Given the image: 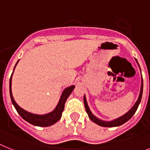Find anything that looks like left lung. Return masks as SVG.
I'll use <instances>...</instances> for the list:
<instances>
[{"instance_id":"left-lung-1","label":"left lung","mask_w":150,"mask_h":150,"mask_svg":"<svg viewBox=\"0 0 150 150\" xmlns=\"http://www.w3.org/2000/svg\"><path fill=\"white\" fill-rule=\"evenodd\" d=\"M136 62H137L138 65H139V63L137 60L136 59ZM140 69V68H139ZM141 71V70H140ZM141 80V87H140V91H139V97H138V99L136 101V103L133 104V106L129 110H128L125 114L124 115L120 116V117L116 118V119H114V120H110V121H108V120H103L100 118L97 117L96 116H94V114H92V112L91 111L90 108L88 107V102H87L86 100V97L85 95H84V104H85V110H86V112L88 113V117L90 118L91 120H92L94 123H95L96 124L99 126H101V127H119V126L122 125V124H125L126 122H127L128 120L130 119L133 116V114H135V112L137 111V108L139 107V103L141 101L142 98V95H143V78H142Z\"/></svg>"}]
</instances>
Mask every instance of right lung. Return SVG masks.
<instances>
[{
	"label": "right lung",
	"instance_id": "1",
	"mask_svg": "<svg viewBox=\"0 0 150 150\" xmlns=\"http://www.w3.org/2000/svg\"><path fill=\"white\" fill-rule=\"evenodd\" d=\"M18 61L17 62V63L15 65L13 71H14L15 68L17 66ZM13 72L10 79V95H11V99L12 101V104L14 106L15 109L17 110V113L20 114L21 117L27 121L30 124H33L34 126H37V127H50L51 125H53L54 124H56V122L59 121L60 120V118L62 117V111L64 110V108H65V103L67 100V98L69 97V95L72 92V91L75 88V85H71V86L68 87L66 88H65L62 93L61 96H60L59 100L58 102L57 105L55 108L52 111L47 113L45 114H33L29 111H26V110L23 109L21 107H20L17 102L15 101L14 98H13V94H12V89H11V85H12V75H13Z\"/></svg>",
	"mask_w": 150,
	"mask_h": 150
}]
</instances>
